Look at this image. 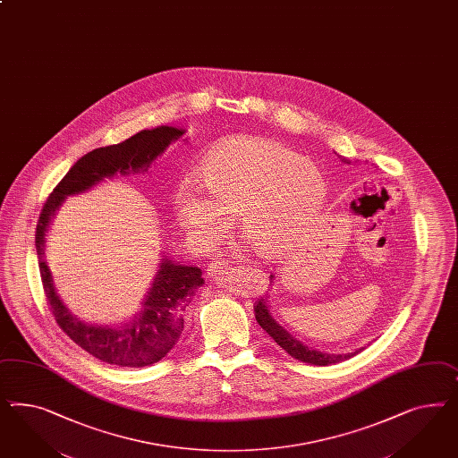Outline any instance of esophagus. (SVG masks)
Instances as JSON below:
<instances>
[{
    "mask_svg": "<svg viewBox=\"0 0 458 458\" xmlns=\"http://www.w3.org/2000/svg\"><path fill=\"white\" fill-rule=\"evenodd\" d=\"M224 271H227V262L224 261H212L208 267V275L210 277H217V276L224 275Z\"/></svg>",
    "mask_w": 458,
    "mask_h": 458,
    "instance_id": "34e87169",
    "label": "esophagus"
}]
</instances>
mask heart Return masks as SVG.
I'll use <instances>...</instances> for the list:
<instances>
[{
    "label": "heart",
    "instance_id": "b5f03b06",
    "mask_svg": "<svg viewBox=\"0 0 458 458\" xmlns=\"http://www.w3.org/2000/svg\"><path fill=\"white\" fill-rule=\"evenodd\" d=\"M327 197V181L310 158L239 135L202 158L194 183L174 187L170 208L197 248L216 246L237 219L249 248L275 258L319 217Z\"/></svg>",
    "mask_w": 458,
    "mask_h": 458
}]
</instances>
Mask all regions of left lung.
Wrapping results in <instances>:
<instances>
[{
	"label": "left lung",
	"mask_w": 458,
	"mask_h": 458,
	"mask_svg": "<svg viewBox=\"0 0 458 458\" xmlns=\"http://www.w3.org/2000/svg\"><path fill=\"white\" fill-rule=\"evenodd\" d=\"M343 162H344V164H352V160H348V158L344 157H343ZM273 279H275V276L271 275V283H273ZM271 308H273V301H271L269 296L261 298V300L256 302L254 311H256V319H258L259 327H261L286 353L291 354V356L296 358V360H300L302 363H310V365L316 366L336 365V363H341V361H344V360L353 358L354 354L360 353L361 350H365V348L361 346L360 350H354L352 353L336 354L318 352V350H314L311 346L304 344V343L298 340L296 336H293L283 325H279L277 319L273 316Z\"/></svg>",
	"instance_id": "1"
}]
</instances>
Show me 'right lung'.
Instances as JSON below:
<instances>
[{"label": "right lung", "instance_id": "add662e5", "mask_svg": "<svg viewBox=\"0 0 458 458\" xmlns=\"http://www.w3.org/2000/svg\"><path fill=\"white\" fill-rule=\"evenodd\" d=\"M183 133V129L160 125L137 131L120 144L100 147L85 154L53 189L39 214L35 242L39 275L53 316L58 327L81 350L110 365L142 368L157 363L169 353L181 340L185 310L197 289L204 284L202 271L197 266H185L169 256H162L139 313L120 325H90L72 313L56 293L52 271L45 261L47 234L66 197L83 194L115 175L147 172L170 145L182 139Z\"/></svg>", "mask_w": 458, "mask_h": 458}]
</instances>
